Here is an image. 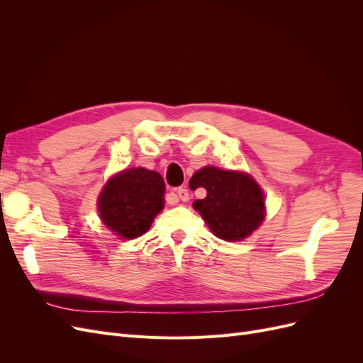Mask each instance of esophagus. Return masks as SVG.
<instances>
[{
	"mask_svg": "<svg viewBox=\"0 0 363 363\" xmlns=\"http://www.w3.org/2000/svg\"><path fill=\"white\" fill-rule=\"evenodd\" d=\"M177 196L182 201H189V191L186 188H179L177 189Z\"/></svg>",
	"mask_w": 363,
	"mask_h": 363,
	"instance_id": "34e87169",
	"label": "esophagus"
}]
</instances>
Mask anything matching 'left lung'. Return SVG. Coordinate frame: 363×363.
<instances>
[{
	"label": "left lung",
	"mask_w": 363,
	"mask_h": 363,
	"mask_svg": "<svg viewBox=\"0 0 363 363\" xmlns=\"http://www.w3.org/2000/svg\"><path fill=\"white\" fill-rule=\"evenodd\" d=\"M191 183L194 189L207 191L206 199L196 200L194 208L219 239L232 242L244 239L265 218L262 189L244 172L206 167L192 175Z\"/></svg>",
	"instance_id": "1"
}]
</instances>
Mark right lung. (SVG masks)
Listing matches in <instances>:
<instances>
[{"label":"right lung","mask_w":363,"mask_h":363,"mask_svg":"<svg viewBox=\"0 0 363 363\" xmlns=\"http://www.w3.org/2000/svg\"><path fill=\"white\" fill-rule=\"evenodd\" d=\"M164 183L156 171L131 168L107 182L98 212L103 223L121 238L144 235L152 219L163 208Z\"/></svg>","instance_id":"add662e5"}]
</instances>
